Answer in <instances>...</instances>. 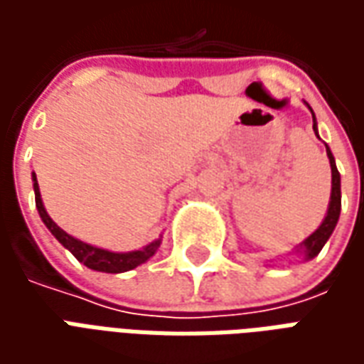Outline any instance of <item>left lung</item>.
Here are the masks:
<instances>
[{"label": "left lung", "mask_w": 364, "mask_h": 364, "mask_svg": "<svg viewBox=\"0 0 364 364\" xmlns=\"http://www.w3.org/2000/svg\"><path fill=\"white\" fill-rule=\"evenodd\" d=\"M308 109H310V105H308ZM310 111H312V109H310ZM312 119H314V132H316V136H318V122H316L314 111H312ZM318 138H320V136H318ZM326 154H328L329 166H331V197H329L328 213H326V218L321 220L318 230L306 237L302 244L294 247V253H298V255H304L306 261L314 259V257L321 252V247L326 245L329 236L333 234V230H336L337 226V220H339V213H341V175H339V171H337L336 158H333V154H331V150H329L328 144H326Z\"/></svg>", "instance_id": "obj_1"}]
</instances>
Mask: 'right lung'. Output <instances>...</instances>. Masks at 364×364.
I'll use <instances>...</instances> for the list:
<instances>
[{"label": "right lung", "instance_id": "add662e5", "mask_svg": "<svg viewBox=\"0 0 364 364\" xmlns=\"http://www.w3.org/2000/svg\"><path fill=\"white\" fill-rule=\"evenodd\" d=\"M33 189H35V203L36 210L43 218L44 226L50 230V234L60 244L66 247L68 252H72L75 259L83 263L85 267L93 269V271H101V273H124V271H130V269H136L138 265H142L146 261L150 259L154 253L158 252L159 244H161V237L151 242L142 250H134V252H109V250H103V247H95V245L85 244L77 237L70 236L68 232L60 228L56 222L52 220L46 208H44L43 197H41V189H38V181H36V175L33 173Z\"/></svg>", "mask_w": 364, "mask_h": 364}]
</instances>
